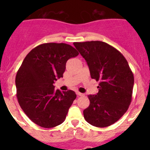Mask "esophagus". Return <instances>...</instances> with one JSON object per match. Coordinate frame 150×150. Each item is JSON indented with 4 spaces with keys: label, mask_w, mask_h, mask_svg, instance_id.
<instances>
[{
    "label": "esophagus",
    "mask_w": 150,
    "mask_h": 150,
    "mask_svg": "<svg viewBox=\"0 0 150 150\" xmlns=\"http://www.w3.org/2000/svg\"><path fill=\"white\" fill-rule=\"evenodd\" d=\"M76 95L78 96H84V94L81 93V92H79V91H76Z\"/></svg>",
    "instance_id": "esophagus-1"
}]
</instances>
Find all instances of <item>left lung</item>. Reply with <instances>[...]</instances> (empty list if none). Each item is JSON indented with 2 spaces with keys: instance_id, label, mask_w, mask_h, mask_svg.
I'll list each match as a JSON object with an SVG mask.
<instances>
[{
  "instance_id": "1",
  "label": "left lung",
  "mask_w": 150,
  "mask_h": 150,
  "mask_svg": "<svg viewBox=\"0 0 150 150\" xmlns=\"http://www.w3.org/2000/svg\"><path fill=\"white\" fill-rule=\"evenodd\" d=\"M86 61L91 77L100 81L98 92L88 95L85 120L93 126H110L125 113L132 102L134 75L122 54L102 41L74 43Z\"/></svg>"
}]
</instances>
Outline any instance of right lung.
Segmentation results:
<instances>
[{
  "instance_id": "1",
  "label": "right lung",
  "mask_w": 150,
  "mask_h": 150,
  "mask_svg": "<svg viewBox=\"0 0 150 150\" xmlns=\"http://www.w3.org/2000/svg\"><path fill=\"white\" fill-rule=\"evenodd\" d=\"M78 55L71 45L43 43L22 62L16 76L17 99L24 112L39 126L53 128L65 120L76 95L72 90H55L53 83L63 77L67 61Z\"/></svg>"
}]
</instances>
